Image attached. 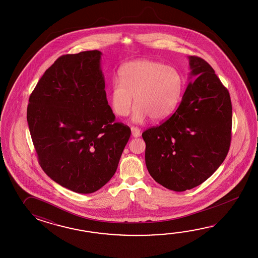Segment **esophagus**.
I'll return each instance as SVG.
<instances>
[{"label": "esophagus", "instance_id": "obj_1", "mask_svg": "<svg viewBox=\"0 0 258 258\" xmlns=\"http://www.w3.org/2000/svg\"><path fill=\"white\" fill-rule=\"evenodd\" d=\"M132 136L134 137H140V129L137 127H131Z\"/></svg>", "mask_w": 258, "mask_h": 258}]
</instances>
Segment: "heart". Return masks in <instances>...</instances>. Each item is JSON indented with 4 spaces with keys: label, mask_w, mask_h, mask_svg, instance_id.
Listing matches in <instances>:
<instances>
[{
    "label": "heart",
    "mask_w": 258,
    "mask_h": 258,
    "mask_svg": "<svg viewBox=\"0 0 258 258\" xmlns=\"http://www.w3.org/2000/svg\"><path fill=\"white\" fill-rule=\"evenodd\" d=\"M119 82L112 83L110 103L117 115L125 117L137 105L133 120H161L170 115L181 99L182 78L179 72L155 60L127 62L119 71Z\"/></svg>",
    "instance_id": "heart-1"
}]
</instances>
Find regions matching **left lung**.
Returning a JSON list of instances; mask_svg holds the SVG:
<instances>
[{"label": "left lung", "mask_w": 258, "mask_h": 258, "mask_svg": "<svg viewBox=\"0 0 258 258\" xmlns=\"http://www.w3.org/2000/svg\"><path fill=\"white\" fill-rule=\"evenodd\" d=\"M190 77L175 112L142 134L149 174L162 186L183 192L208 180L224 161L231 139L230 93L214 69L189 56Z\"/></svg>", "instance_id": "8db88e82"}]
</instances>
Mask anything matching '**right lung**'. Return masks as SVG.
Here are the masks:
<instances>
[{
  "mask_svg": "<svg viewBox=\"0 0 258 258\" xmlns=\"http://www.w3.org/2000/svg\"><path fill=\"white\" fill-rule=\"evenodd\" d=\"M101 52L62 55L29 97L27 120L40 167L73 192H96L114 175L131 129L108 104Z\"/></svg>",
  "mask_w": 258,
  "mask_h": 258,
  "instance_id": "add662e5",
  "label": "right lung"
}]
</instances>
